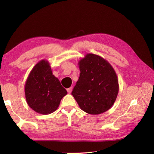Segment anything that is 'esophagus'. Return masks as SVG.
Returning <instances> with one entry per match:
<instances>
[{
	"mask_svg": "<svg viewBox=\"0 0 154 154\" xmlns=\"http://www.w3.org/2000/svg\"><path fill=\"white\" fill-rule=\"evenodd\" d=\"M72 87H70V88H68L67 89V92L68 93H71V91H72Z\"/></svg>",
	"mask_w": 154,
	"mask_h": 154,
	"instance_id": "34e87169",
	"label": "esophagus"
}]
</instances>
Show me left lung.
I'll use <instances>...</instances> for the list:
<instances>
[{
	"label": "left lung",
	"mask_w": 154,
	"mask_h": 154,
	"mask_svg": "<svg viewBox=\"0 0 154 154\" xmlns=\"http://www.w3.org/2000/svg\"><path fill=\"white\" fill-rule=\"evenodd\" d=\"M80 78L72 95L85 112L97 115L110 109L119 91L118 80L109 62L97 54L88 53L78 62Z\"/></svg>",
	"instance_id": "left-lung-1"
}]
</instances>
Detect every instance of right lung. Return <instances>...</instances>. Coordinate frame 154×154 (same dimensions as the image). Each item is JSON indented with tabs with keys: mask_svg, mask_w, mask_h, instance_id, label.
<instances>
[{
	"mask_svg": "<svg viewBox=\"0 0 154 154\" xmlns=\"http://www.w3.org/2000/svg\"><path fill=\"white\" fill-rule=\"evenodd\" d=\"M67 94L55 77L48 60H42L32 69L25 84L27 103L36 112L49 114L58 109Z\"/></svg>",
	"mask_w": 154,
	"mask_h": 154,
	"instance_id": "add662e5",
	"label": "right lung"
}]
</instances>
